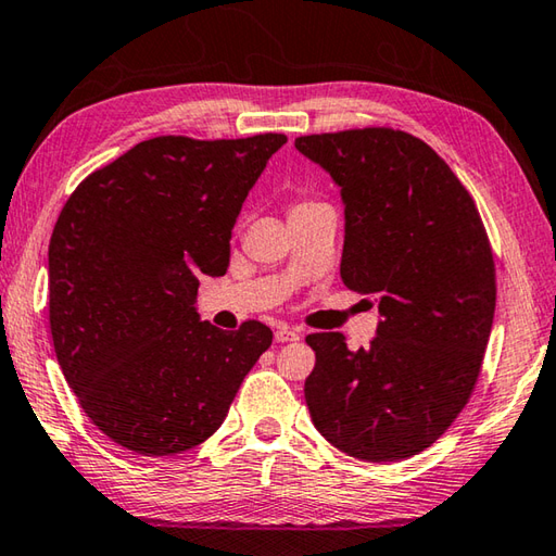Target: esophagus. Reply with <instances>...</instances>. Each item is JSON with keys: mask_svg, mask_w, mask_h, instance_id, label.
Returning <instances> with one entry per match:
<instances>
[{"mask_svg": "<svg viewBox=\"0 0 556 556\" xmlns=\"http://www.w3.org/2000/svg\"><path fill=\"white\" fill-rule=\"evenodd\" d=\"M300 333L290 327H278L276 329V343H286V341H298Z\"/></svg>", "mask_w": 556, "mask_h": 556, "instance_id": "obj_1", "label": "esophagus"}]
</instances>
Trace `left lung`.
Listing matches in <instances>:
<instances>
[{
  "instance_id": "obj_1",
  "label": "left lung",
  "mask_w": 556,
  "mask_h": 556,
  "mask_svg": "<svg viewBox=\"0 0 556 556\" xmlns=\"http://www.w3.org/2000/svg\"><path fill=\"white\" fill-rule=\"evenodd\" d=\"M295 148L341 188V280L372 292L368 349L309 333L312 424L341 453L400 463L441 438L479 377L496 274L472 195L424 140L390 128L324 132Z\"/></svg>"
}]
</instances>
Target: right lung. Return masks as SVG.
I'll use <instances>...</instances> for the list:
<instances>
[{
	"mask_svg": "<svg viewBox=\"0 0 556 556\" xmlns=\"http://www.w3.org/2000/svg\"><path fill=\"white\" fill-rule=\"evenodd\" d=\"M286 135L154 138L89 174L48 249L58 363L93 426L140 455L207 441L274 331L198 314L201 276H225L242 205Z\"/></svg>",
	"mask_w": 556,
	"mask_h": 556,
	"instance_id": "1",
	"label": "right lung"
}]
</instances>
